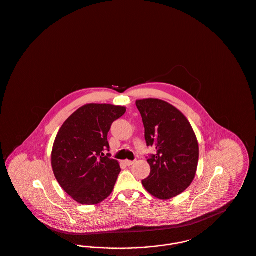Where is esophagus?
I'll return each instance as SVG.
<instances>
[{
	"label": "esophagus",
	"instance_id": "1",
	"mask_svg": "<svg viewBox=\"0 0 256 256\" xmlns=\"http://www.w3.org/2000/svg\"><path fill=\"white\" fill-rule=\"evenodd\" d=\"M124 164H126L128 166H132V164H134V160H124Z\"/></svg>",
	"mask_w": 256,
	"mask_h": 256
}]
</instances>
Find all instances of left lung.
Listing matches in <instances>:
<instances>
[{
  "instance_id": "obj_1",
  "label": "left lung",
  "mask_w": 256,
  "mask_h": 256,
  "mask_svg": "<svg viewBox=\"0 0 256 256\" xmlns=\"http://www.w3.org/2000/svg\"><path fill=\"white\" fill-rule=\"evenodd\" d=\"M136 104L142 117L147 146L156 148V154L147 160L151 172L142 180V185L157 198L176 197L196 176V134L187 118L172 104L156 98L136 100Z\"/></svg>"
}]
</instances>
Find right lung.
I'll return each mask as SVG.
<instances>
[{
    "mask_svg": "<svg viewBox=\"0 0 256 256\" xmlns=\"http://www.w3.org/2000/svg\"><path fill=\"white\" fill-rule=\"evenodd\" d=\"M126 107L86 104L67 118L52 152V166L62 189L82 204H96L109 197L120 168L110 158L108 132Z\"/></svg>",
    "mask_w": 256,
    "mask_h": 256,
    "instance_id": "1",
    "label": "right lung"
}]
</instances>
